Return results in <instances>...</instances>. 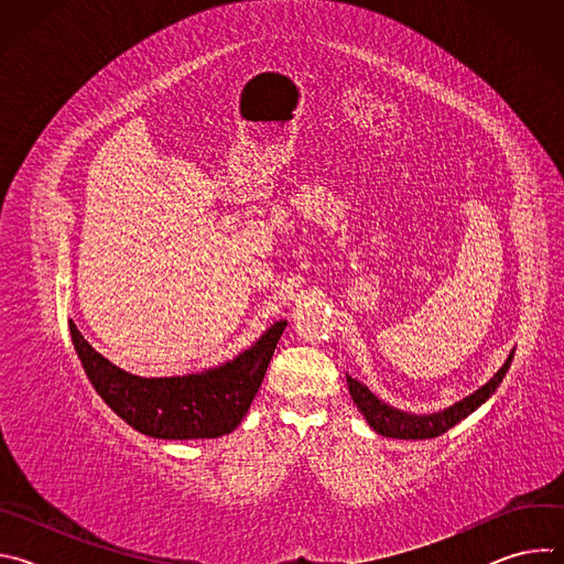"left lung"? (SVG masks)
<instances>
[{"instance_id": "obj_1", "label": "left lung", "mask_w": 564, "mask_h": 564, "mask_svg": "<svg viewBox=\"0 0 564 564\" xmlns=\"http://www.w3.org/2000/svg\"><path fill=\"white\" fill-rule=\"evenodd\" d=\"M511 359H513V352L509 355L505 366L491 377V381H487L479 390H475L466 399L457 401L455 406H451L437 415H409V413L394 411V409L386 406L383 401H379L366 386H361L350 375H346V379H348L352 401L377 433H381L386 437H394V440H431V437L444 435L448 429H453L464 417H468L475 409L485 404V401L496 392L500 381L505 379V375L511 366Z\"/></svg>"}]
</instances>
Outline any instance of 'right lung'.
<instances>
[{"label":"right lung","mask_w":564,"mask_h":564,"mask_svg":"<svg viewBox=\"0 0 564 564\" xmlns=\"http://www.w3.org/2000/svg\"><path fill=\"white\" fill-rule=\"evenodd\" d=\"M274 324L234 361L187 377H135L96 352L70 321V339L83 368L107 406L135 431L158 440H209L231 433L257 397L285 330Z\"/></svg>","instance_id":"add662e5"}]
</instances>
